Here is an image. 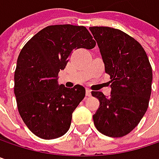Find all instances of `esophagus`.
Listing matches in <instances>:
<instances>
[{
	"label": "esophagus",
	"mask_w": 159,
	"mask_h": 159,
	"mask_svg": "<svg viewBox=\"0 0 159 159\" xmlns=\"http://www.w3.org/2000/svg\"><path fill=\"white\" fill-rule=\"evenodd\" d=\"M85 94H86V96H87V97H90V96L92 95V92H91V90H90V89H88V88H87V89L85 90Z\"/></svg>",
	"instance_id": "obj_1"
}]
</instances>
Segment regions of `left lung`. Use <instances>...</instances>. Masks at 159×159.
<instances>
[{
	"label": "left lung",
	"mask_w": 159,
	"mask_h": 159,
	"mask_svg": "<svg viewBox=\"0 0 159 159\" xmlns=\"http://www.w3.org/2000/svg\"><path fill=\"white\" fill-rule=\"evenodd\" d=\"M111 75V92L92 91L99 108L93 116L96 128L110 137L132 132L148 108L152 86V68L143 47L126 33L107 26L89 27Z\"/></svg>",
	"instance_id": "left-lung-1"
}]
</instances>
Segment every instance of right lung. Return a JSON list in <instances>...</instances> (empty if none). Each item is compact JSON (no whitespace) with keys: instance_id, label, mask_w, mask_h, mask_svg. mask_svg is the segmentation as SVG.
<instances>
[{"instance_id":"add662e5","label":"right lung","mask_w":159,"mask_h":159,"mask_svg":"<svg viewBox=\"0 0 159 159\" xmlns=\"http://www.w3.org/2000/svg\"><path fill=\"white\" fill-rule=\"evenodd\" d=\"M96 41L84 26L49 25L22 48L15 73V95L19 114L37 136L55 139L65 134L72 114L85 96L84 86L59 84L70 54L76 48L91 49Z\"/></svg>"}]
</instances>
